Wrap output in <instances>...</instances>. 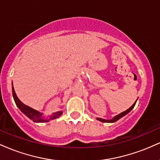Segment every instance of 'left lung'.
I'll return each mask as SVG.
<instances>
[{
	"instance_id": "obj_1",
	"label": "left lung",
	"mask_w": 160,
	"mask_h": 160,
	"mask_svg": "<svg viewBox=\"0 0 160 160\" xmlns=\"http://www.w3.org/2000/svg\"><path fill=\"white\" fill-rule=\"evenodd\" d=\"M137 100H138V99H137ZM137 100L135 101V103H134V104H132V105L131 106V107L128 108V109H127V110H126V111H123V112H122V113H119L118 115H117V116H115V117H113V118L111 119V120H104V119L99 118V117H97L96 120H99V121H100V122H116V121H117V120H120V118H122V117H124L125 115H126V114H127V113H129V112L131 111L133 109L134 107H135V104H136Z\"/></svg>"
}]
</instances>
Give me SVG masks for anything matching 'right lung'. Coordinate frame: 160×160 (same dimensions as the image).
I'll list each match as a JSON object with an SVG mask.
<instances>
[{"label": "right lung", "mask_w": 160, "mask_h": 160, "mask_svg": "<svg viewBox=\"0 0 160 160\" xmlns=\"http://www.w3.org/2000/svg\"><path fill=\"white\" fill-rule=\"evenodd\" d=\"M12 96H13L14 101H15V103L16 104L19 109L21 111L22 113L25 114L26 117H28L29 119H31L32 121H34V122H47L49 120H55V119L58 118L62 114V112L61 111H57L56 113H53L52 115H49L47 117H44V116L42 113H40L38 111L33 109L29 106L26 105V104H23L21 101L19 100V98H18L17 95L16 94V92L14 90L13 85L12 83Z\"/></svg>", "instance_id": "right-lung-1"}]
</instances>
